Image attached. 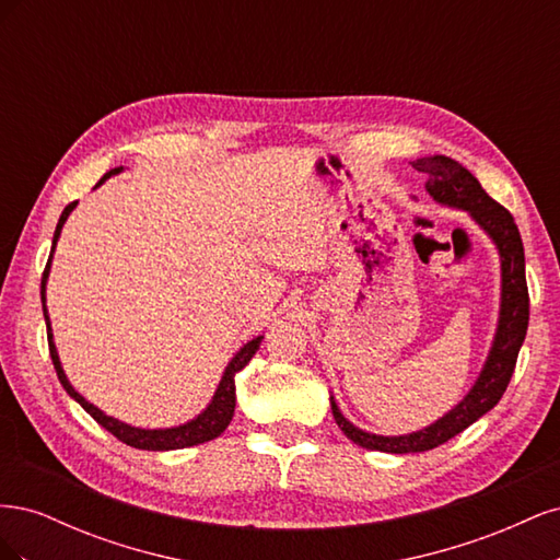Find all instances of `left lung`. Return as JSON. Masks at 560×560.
Listing matches in <instances>:
<instances>
[{
  "instance_id": "1",
  "label": "left lung",
  "mask_w": 560,
  "mask_h": 560,
  "mask_svg": "<svg viewBox=\"0 0 560 560\" xmlns=\"http://www.w3.org/2000/svg\"><path fill=\"white\" fill-rule=\"evenodd\" d=\"M418 173H425L428 194L444 208L467 212L479 229L488 235L500 254V315L498 329L490 343L488 358L479 378L474 381L469 393L457 401L448 413H444L432 425L397 436H383L360 430L358 425L341 413L331 395V413L338 428L350 442L360 444L369 451L383 453H422L446 444L448 439L467 430L471 422H477L488 413L504 395L506 385L512 381L518 350L523 346L525 331H528L530 317V299L528 284H525V257L521 233L514 224V217L506 212L500 202L490 198L479 179L467 167L448 156H425L411 163Z\"/></svg>"
}]
</instances>
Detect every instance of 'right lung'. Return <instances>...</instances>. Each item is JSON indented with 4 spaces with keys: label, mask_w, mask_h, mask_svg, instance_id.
I'll return each mask as SVG.
<instances>
[{
    "label": "right lung",
    "mask_w": 560,
    "mask_h": 560,
    "mask_svg": "<svg viewBox=\"0 0 560 560\" xmlns=\"http://www.w3.org/2000/svg\"><path fill=\"white\" fill-rule=\"evenodd\" d=\"M121 171H124V167H114V171H109L103 179L95 184V189L105 179H109L112 175H118ZM74 208H77V200L70 202V206L62 210V214L58 219V226H56V233H54V245H50V257H48V264H46L44 276H42V308H44V319H46V329H48V350H50V360H54V366H56V374H58L62 387L67 389V395H70L74 401H79L83 409H86V413H91L100 422V425H103L107 432H112L118 439V442H124V444H128L132 448H142V451H177V448L198 446V444L210 442V439L219 436L229 428V422H231L233 411H235V374H238V371H243L247 366V362L254 358V352L259 350L264 336L252 338V341H247L238 352L233 354V360L226 364L224 374H222V381H219L210 404L196 418L182 422V425L159 428V430H144V428L128 425V422L118 420V418H112L105 411H100L95 404H91L89 399H83L77 393V389L72 387V383L67 381L65 371H62V364H60V358H58L56 343H54V331H50V317H48V311H46V282H48V273H50V261H54V252H56V245H58V238H60V231H62V226L67 222V217H70V212Z\"/></svg>",
    "instance_id": "obj_1"
}]
</instances>
